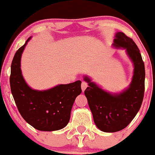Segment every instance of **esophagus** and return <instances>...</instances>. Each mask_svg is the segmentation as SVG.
<instances>
[{"label": "esophagus", "instance_id": "1", "mask_svg": "<svg viewBox=\"0 0 155 155\" xmlns=\"http://www.w3.org/2000/svg\"><path fill=\"white\" fill-rule=\"evenodd\" d=\"M87 87V83H86V82H85V81L82 82L81 88H82V91H83V92H84V91H85V90L86 89Z\"/></svg>", "mask_w": 155, "mask_h": 155}]
</instances>
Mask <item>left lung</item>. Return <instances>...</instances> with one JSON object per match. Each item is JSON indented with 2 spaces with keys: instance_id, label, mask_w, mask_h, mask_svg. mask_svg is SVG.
I'll return each mask as SVG.
<instances>
[{
  "instance_id": "left-lung-1",
  "label": "left lung",
  "mask_w": 155,
  "mask_h": 155,
  "mask_svg": "<svg viewBox=\"0 0 155 155\" xmlns=\"http://www.w3.org/2000/svg\"><path fill=\"white\" fill-rule=\"evenodd\" d=\"M113 47L125 49L133 63V77L129 86L118 93H110L84 76V81L88 83L84 93L93 120L96 127L104 132H116L127 127L140 109L144 93V64L136 44L123 32H117Z\"/></svg>"
}]
</instances>
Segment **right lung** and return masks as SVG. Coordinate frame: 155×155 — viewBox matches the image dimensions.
Here are the masks:
<instances>
[{
	"label": "right lung",
	"mask_w": 155,
	"mask_h": 155,
	"mask_svg": "<svg viewBox=\"0 0 155 155\" xmlns=\"http://www.w3.org/2000/svg\"><path fill=\"white\" fill-rule=\"evenodd\" d=\"M29 37L13 57L11 67V91L23 118L36 129L43 131L60 130L68 125L72 105L82 92L81 81L60 84L50 89L38 91L26 83L21 69L23 51Z\"/></svg>",
	"instance_id": "1"
}]
</instances>
